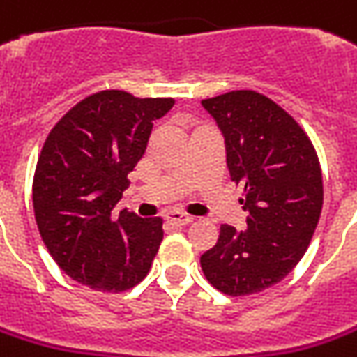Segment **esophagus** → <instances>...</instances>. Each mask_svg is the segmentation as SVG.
Instances as JSON below:
<instances>
[{"instance_id":"esophagus-1","label":"esophagus","mask_w":357,"mask_h":357,"mask_svg":"<svg viewBox=\"0 0 357 357\" xmlns=\"http://www.w3.org/2000/svg\"><path fill=\"white\" fill-rule=\"evenodd\" d=\"M166 222L172 225V227H185L189 222H193V217H188L183 213H178V211H172L166 215Z\"/></svg>"}]
</instances>
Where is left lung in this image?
Masks as SVG:
<instances>
[{"mask_svg":"<svg viewBox=\"0 0 357 357\" xmlns=\"http://www.w3.org/2000/svg\"><path fill=\"white\" fill-rule=\"evenodd\" d=\"M225 138L230 179L244 188L246 227H220L201 256L203 273L227 295H252L289 273L322 209L321 164L312 142L287 111L261 93L240 89L203 99Z\"/></svg>","mask_w":357,"mask_h":357,"instance_id":"obj_1","label":"left lung"}]
</instances>
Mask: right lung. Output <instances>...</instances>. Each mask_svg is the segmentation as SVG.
Listing matches in <instances>:
<instances>
[{
  "label": "right lung",
  "mask_w": 357,
  "mask_h": 357,
  "mask_svg": "<svg viewBox=\"0 0 357 357\" xmlns=\"http://www.w3.org/2000/svg\"><path fill=\"white\" fill-rule=\"evenodd\" d=\"M174 99L109 89L79 101L56 123L36 162L33 207L60 270L97 291H127L146 278L164 238L162 219L127 209L111 217L146 150L154 121Z\"/></svg>",
  "instance_id": "right-lung-1"
}]
</instances>
